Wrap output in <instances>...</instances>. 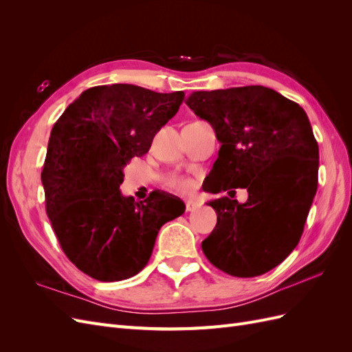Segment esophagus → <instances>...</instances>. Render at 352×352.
<instances>
[{
	"mask_svg": "<svg viewBox=\"0 0 352 352\" xmlns=\"http://www.w3.org/2000/svg\"><path fill=\"white\" fill-rule=\"evenodd\" d=\"M198 208V202L194 199H188L186 201V211H194Z\"/></svg>",
	"mask_w": 352,
	"mask_h": 352,
	"instance_id": "esophagus-1",
	"label": "esophagus"
}]
</instances>
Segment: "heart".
<instances>
[{
    "label": "heart",
    "mask_w": 352,
    "mask_h": 352,
    "mask_svg": "<svg viewBox=\"0 0 352 352\" xmlns=\"http://www.w3.org/2000/svg\"><path fill=\"white\" fill-rule=\"evenodd\" d=\"M166 186L179 194H190L195 188V182L189 177L173 175V176H168L166 179Z\"/></svg>",
    "instance_id": "1"
}]
</instances>
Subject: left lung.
Segmentation results:
<instances>
[{"label": "left lung", "mask_w": 352, "mask_h": 352, "mask_svg": "<svg viewBox=\"0 0 352 352\" xmlns=\"http://www.w3.org/2000/svg\"><path fill=\"white\" fill-rule=\"evenodd\" d=\"M186 104L221 142L211 192L248 190L243 204L233 197L208 202L217 225L202 252L236 278L267 273L300 242L317 190L318 145L310 120L296 102L261 85L198 91Z\"/></svg>", "instance_id": "obj_1"}]
</instances>
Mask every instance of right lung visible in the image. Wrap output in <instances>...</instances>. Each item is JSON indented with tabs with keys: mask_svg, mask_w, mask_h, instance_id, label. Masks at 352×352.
Here are the masks:
<instances>
[{
	"mask_svg": "<svg viewBox=\"0 0 352 352\" xmlns=\"http://www.w3.org/2000/svg\"><path fill=\"white\" fill-rule=\"evenodd\" d=\"M184 98V91L101 85L83 91L52 126L41 173L47 214L67 258L91 278L140 273L160 228L185 211L164 194L136 202L119 190L123 167L148 153Z\"/></svg>",
	"mask_w": 352,
	"mask_h": 352,
	"instance_id": "add662e5",
	"label": "right lung"
}]
</instances>
